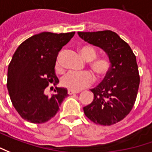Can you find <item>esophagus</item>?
Returning <instances> with one entry per match:
<instances>
[{"instance_id":"esophagus-1","label":"esophagus","mask_w":152,"mask_h":152,"mask_svg":"<svg viewBox=\"0 0 152 152\" xmlns=\"http://www.w3.org/2000/svg\"><path fill=\"white\" fill-rule=\"evenodd\" d=\"M76 93H79V92H76V91H73V90H68V94L69 95L76 94Z\"/></svg>"}]
</instances>
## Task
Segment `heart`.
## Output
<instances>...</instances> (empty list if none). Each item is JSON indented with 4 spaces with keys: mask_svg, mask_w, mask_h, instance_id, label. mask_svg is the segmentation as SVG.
Listing matches in <instances>:
<instances>
[{
    "mask_svg": "<svg viewBox=\"0 0 152 152\" xmlns=\"http://www.w3.org/2000/svg\"><path fill=\"white\" fill-rule=\"evenodd\" d=\"M79 52L81 57L85 60L91 61L93 71L97 76L104 75L109 69V61L105 59H98L93 60L97 56V52L92 46H82L80 48ZM57 66H59V60H57ZM93 82V76L88 71L83 72H74L69 71L61 78V84L63 86L73 91H80L86 86H90Z\"/></svg>",
    "mask_w": 152,
    "mask_h": 152,
    "instance_id": "heart-1",
    "label": "heart"
}]
</instances>
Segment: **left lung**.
Returning <instances> with one entry per match:
<instances>
[{
    "label": "left lung",
    "instance_id": "8db88e82",
    "mask_svg": "<svg viewBox=\"0 0 152 152\" xmlns=\"http://www.w3.org/2000/svg\"><path fill=\"white\" fill-rule=\"evenodd\" d=\"M79 37L107 54L110 67L103 81L91 89L94 99L83 107L87 118L101 125L122 120L133 107L140 85L136 57L129 45L110 30L78 32Z\"/></svg>",
    "mask_w": 152,
    "mask_h": 152
}]
</instances>
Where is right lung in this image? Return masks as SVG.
Here are the masks:
<instances>
[{
  "label": "right lung",
  "instance_id": "1",
  "mask_svg": "<svg viewBox=\"0 0 152 152\" xmlns=\"http://www.w3.org/2000/svg\"><path fill=\"white\" fill-rule=\"evenodd\" d=\"M75 32L53 34L43 32L19 45L8 66L7 89L12 105L20 116L30 123L42 124L55 117L67 89L56 87L48 96L45 88L57 84L55 66L58 54Z\"/></svg>",
  "mask_w": 152,
  "mask_h": 152
}]
</instances>
